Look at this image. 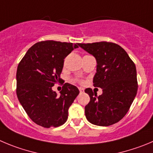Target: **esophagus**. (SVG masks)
Returning <instances> with one entry per match:
<instances>
[{
	"mask_svg": "<svg viewBox=\"0 0 153 153\" xmlns=\"http://www.w3.org/2000/svg\"><path fill=\"white\" fill-rule=\"evenodd\" d=\"M78 89H79L80 92H81V93H83L84 92V89L82 88H78Z\"/></svg>",
	"mask_w": 153,
	"mask_h": 153,
	"instance_id": "1",
	"label": "esophagus"
}]
</instances>
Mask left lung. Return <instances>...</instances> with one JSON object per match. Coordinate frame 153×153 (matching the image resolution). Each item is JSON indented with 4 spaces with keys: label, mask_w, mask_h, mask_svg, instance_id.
I'll list each match as a JSON object with an SVG mask.
<instances>
[{
    "label": "left lung",
    "mask_w": 153,
    "mask_h": 153,
    "mask_svg": "<svg viewBox=\"0 0 153 153\" xmlns=\"http://www.w3.org/2000/svg\"><path fill=\"white\" fill-rule=\"evenodd\" d=\"M96 58L97 72L94 86L102 89L97 97L87 88L90 102L85 106L88 122L98 126H109L118 122L129 110L137 92V70L134 62L118 44L101 41L78 44Z\"/></svg>",
    "instance_id": "obj_1"
}]
</instances>
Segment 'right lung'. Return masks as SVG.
Here are the masks:
<instances>
[{
  "label": "right lung",
  "instance_id": "right-lung-1",
  "mask_svg": "<svg viewBox=\"0 0 153 153\" xmlns=\"http://www.w3.org/2000/svg\"><path fill=\"white\" fill-rule=\"evenodd\" d=\"M78 44L55 41L35 44L19 63L16 94L25 112L44 128L59 127L68 118V110L79 94L78 88L65 83L57 97L52 87L61 83L64 59Z\"/></svg>",
  "mask_w": 153,
  "mask_h": 153
}]
</instances>
